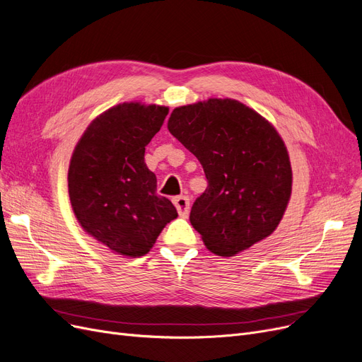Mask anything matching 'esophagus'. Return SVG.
Listing matches in <instances>:
<instances>
[{"label":"esophagus","mask_w":362,"mask_h":362,"mask_svg":"<svg viewBox=\"0 0 362 362\" xmlns=\"http://www.w3.org/2000/svg\"><path fill=\"white\" fill-rule=\"evenodd\" d=\"M174 206H176L177 209V213L182 216V218H186L189 215V198L188 197H177L173 199Z\"/></svg>","instance_id":"obj_1"}]
</instances>
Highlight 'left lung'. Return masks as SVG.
Here are the masks:
<instances>
[{"label": "left lung", "mask_w": 362, "mask_h": 362, "mask_svg": "<svg viewBox=\"0 0 362 362\" xmlns=\"http://www.w3.org/2000/svg\"><path fill=\"white\" fill-rule=\"evenodd\" d=\"M168 131L203 165L207 189L191 209L206 247L234 257L277 228L292 191L288 149L258 112L231 98L176 107Z\"/></svg>", "instance_id": "1"}]
</instances>
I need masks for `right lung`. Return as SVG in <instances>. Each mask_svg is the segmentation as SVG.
<instances>
[{
	"label": "right lung",
	"mask_w": 362,
	"mask_h": 362,
	"mask_svg": "<svg viewBox=\"0 0 362 362\" xmlns=\"http://www.w3.org/2000/svg\"><path fill=\"white\" fill-rule=\"evenodd\" d=\"M168 107L117 104L88 125L69 167V195L83 231L117 255L149 252L164 226L177 218L156 176L144 163L146 146L164 124Z\"/></svg>",
	"instance_id": "add662e5"
}]
</instances>
